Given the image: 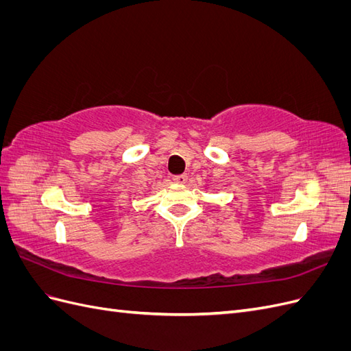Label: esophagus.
<instances>
[{
    "mask_svg": "<svg viewBox=\"0 0 351 351\" xmlns=\"http://www.w3.org/2000/svg\"><path fill=\"white\" fill-rule=\"evenodd\" d=\"M173 180H174V183H177V184H186L189 177L186 174H180V176H174Z\"/></svg>",
    "mask_w": 351,
    "mask_h": 351,
    "instance_id": "1",
    "label": "esophagus"
}]
</instances>
